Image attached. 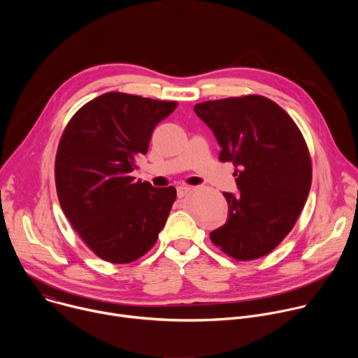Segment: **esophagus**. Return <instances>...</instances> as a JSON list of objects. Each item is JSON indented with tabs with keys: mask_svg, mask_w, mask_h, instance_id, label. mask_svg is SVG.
Returning a JSON list of instances; mask_svg holds the SVG:
<instances>
[{
	"mask_svg": "<svg viewBox=\"0 0 358 358\" xmlns=\"http://www.w3.org/2000/svg\"><path fill=\"white\" fill-rule=\"evenodd\" d=\"M191 189H192V187H189V185H180V187L177 188V195H178V198H182V196L187 195Z\"/></svg>",
	"mask_w": 358,
	"mask_h": 358,
	"instance_id": "34e87169",
	"label": "esophagus"
}]
</instances>
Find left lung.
<instances>
[{"label": "left lung", "mask_w": 358, "mask_h": 358, "mask_svg": "<svg viewBox=\"0 0 358 358\" xmlns=\"http://www.w3.org/2000/svg\"><path fill=\"white\" fill-rule=\"evenodd\" d=\"M194 112L214 131L220 160L236 167L239 188L238 195L224 192L228 221L210 238L234 259L262 258L292 231L308 199V144L293 119L265 96L202 101Z\"/></svg>", "instance_id": "obj_1"}]
</instances>
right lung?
Segmentation results:
<instances>
[{"mask_svg":"<svg viewBox=\"0 0 358 358\" xmlns=\"http://www.w3.org/2000/svg\"><path fill=\"white\" fill-rule=\"evenodd\" d=\"M177 101L109 92L83 105L66 124L55 159L59 203L100 259L130 264L156 243L177 196L173 185L136 181L155 127Z\"/></svg>","mask_w":358,"mask_h":358,"instance_id":"add662e5","label":"right lung"}]
</instances>
